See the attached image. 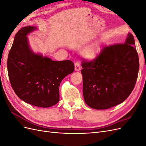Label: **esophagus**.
<instances>
[{
  "label": "esophagus",
  "instance_id": "34e87169",
  "mask_svg": "<svg viewBox=\"0 0 146 146\" xmlns=\"http://www.w3.org/2000/svg\"><path fill=\"white\" fill-rule=\"evenodd\" d=\"M81 69V66L80 63L78 62H76L75 63V70H76V71H79Z\"/></svg>",
  "mask_w": 146,
  "mask_h": 146
}]
</instances>
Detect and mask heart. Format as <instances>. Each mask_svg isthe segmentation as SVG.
Masks as SVG:
<instances>
[{
    "instance_id": "b5f03b06",
    "label": "heart",
    "mask_w": 146,
    "mask_h": 146,
    "mask_svg": "<svg viewBox=\"0 0 146 146\" xmlns=\"http://www.w3.org/2000/svg\"><path fill=\"white\" fill-rule=\"evenodd\" d=\"M99 51L100 47L98 45H92L85 48L83 52V55L88 60H94L98 57Z\"/></svg>"
}]
</instances>
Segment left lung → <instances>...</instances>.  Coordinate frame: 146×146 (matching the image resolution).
Masks as SVG:
<instances>
[{
    "label": "left lung",
    "mask_w": 146,
    "mask_h": 146,
    "mask_svg": "<svg viewBox=\"0 0 146 146\" xmlns=\"http://www.w3.org/2000/svg\"><path fill=\"white\" fill-rule=\"evenodd\" d=\"M82 66L83 94L89 107L105 110L122 103L133 90L139 68L133 35L128 34L123 44L105 47Z\"/></svg>",
    "instance_id": "obj_1"
}]
</instances>
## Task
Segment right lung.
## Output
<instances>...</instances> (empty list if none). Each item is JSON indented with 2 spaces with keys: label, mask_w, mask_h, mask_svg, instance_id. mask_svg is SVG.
Segmentation results:
<instances>
[{
  "label": "right lung",
  "mask_w": 146,
  "mask_h": 146,
  "mask_svg": "<svg viewBox=\"0 0 146 146\" xmlns=\"http://www.w3.org/2000/svg\"><path fill=\"white\" fill-rule=\"evenodd\" d=\"M36 29L27 26L16 34L8 56V74L19 98L36 107L48 108L58 102L60 83L74 72V64L70 60L53 61L34 53L27 35Z\"/></svg>",
  "instance_id": "right-lung-1"
}]
</instances>
